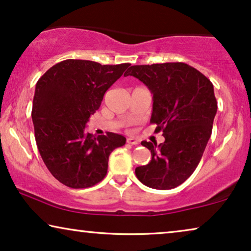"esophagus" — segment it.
Listing matches in <instances>:
<instances>
[{"mask_svg": "<svg viewBox=\"0 0 251 251\" xmlns=\"http://www.w3.org/2000/svg\"><path fill=\"white\" fill-rule=\"evenodd\" d=\"M126 143L130 144V145H138V140H137L136 138H133V137H128L126 138Z\"/></svg>", "mask_w": 251, "mask_h": 251, "instance_id": "34e87169", "label": "esophagus"}]
</instances>
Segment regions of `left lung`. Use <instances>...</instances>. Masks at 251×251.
Segmentation results:
<instances>
[{"label":"left lung","mask_w":251,"mask_h":251,"mask_svg":"<svg viewBox=\"0 0 251 251\" xmlns=\"http://www.w3.org/2000/svg\"><path fill=\"white\" fill-rule=\"evenodd\" d=\"M126 76L142 81L153 95L151 123L162 130L164 143L142 142L152 154L135 173L144 185L171 190L197 169L211 136L217 113L214 85L201 72L184 63L135 65Z\"/></svg>","instance_id":"1"}]
</instances>
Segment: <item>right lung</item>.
Here are the masks:
<instances>
[{"label":"right lung","instance_id":"1","mask_svg":"<svg viewBox=\"0 0 251 251\" xmlns=\"http://www.w3.org/2000/svg\"><path fill=\"white\" fill-rule=\"evenodd\" d=\"M130 64L67 59L49 68L35 87L32 120L37 149L51 175L72 188L91 187L107 174L108 156L126 144L114 132L85 131L108 88Z\"/></svg>","mask_w":251,"mask_h":251}]
</instances>
